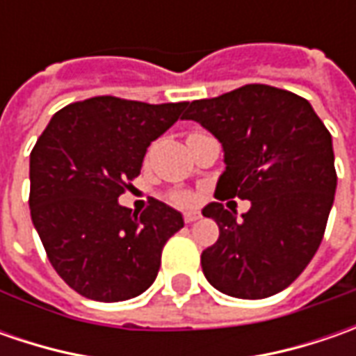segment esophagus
<instances>
[{"label":"esophagus","instance_id":"1","mask_svg":"<svg viewBox=\"0 0 356 356\" xmlns=\"http://www.w3.org/2000/svg\"><path fill=\"white\" fill-rule=\"evenodd\" d=\"M196 220H200V213L198 212H186L184 213V222H186V224H194Z\"/></svg>","mask_w":356,"mask_h":356}]
</instances>
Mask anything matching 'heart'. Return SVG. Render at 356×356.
Returning a JSON list of instances; mask_svg holds the SVG:
<instances>
[{"instance_id":"obj_1","label":"heart","mask_w":356,"mask_h":356,"mask_svg":"<svg viewBox=\"0 0 356 356\" xmlns=\"http://www.w3.org/2000/svg\"><path fill=\"white\" fill-rule=\"evenodd\" d=\"M174 202H178V204H190V202H192V196L180 192V194H174Z\"/></svg>"}]
</instances>
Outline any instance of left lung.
Segmentation results:
<instances>
[{
  "mask_svg": "<svg viewBox=\"0 0 356 356\" xmlns=\"http://www.w3.org/2000/svg\"><path fill=\"white\" fill-rule=\"evenodd\" d=\"M182 118L200 122L224 148L216 196L252 202L241 220L220 202L202 210L220 227L202 252L206 280L238 299L280 293L319 250L335 200L329 130L309 101L269 85L194 101Z\"/></svg>",
  "mask_w": 356,
  "mask_h": 356,
  "instance_id": "left-lung-1",
  "label": "left lung"
}]
</instances>
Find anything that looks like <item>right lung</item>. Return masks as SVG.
Returning a JSON list of instances; mask_svg holds the SVG:
<instances>
[{"mask_svg": "<svg viewBox=\"0 0 356 356\" xmlns=\"http://www.w3.org/2000/svg\"><path fill=\"white\" fill-rule=\"evenodd\" d=\"M186 103L92 97L55 113L29 156L31 220L61 280L87 299L115 303L144 293L164 243L184 218L152 200L140 216L118 204L146 148Z\"/></svg>", "mask_w": 356, "mask_h": 356, "instance_id": "obj_1", "label": "right lung"}]
</instances>
